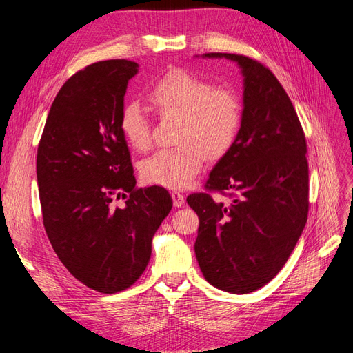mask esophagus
I'll return each mask as SVG.
<instances>
[{
	"instance_id": "34e87169",
	"label": "esophagus",
	"mask_w": 353,
	"mask_h": 353,
	"mask_svg": "<svg viewBox=\"0 0 353 353\" xmlns=\"http://www.w3.org/2000/svg\"><path fill=\"white\" fill-rule=\"evenodd\" d=\"M172 200H174V206L175 208H181L185 203V197L183 193H179V191H172Z\"/></svg>"
}]
</instances>
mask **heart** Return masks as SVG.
I'll list each match as a JSON object with an SVG mask.
<instances>
[{"label": "heart", "instance_id": "1", "mask_svg": "<svg viewBox=\"0 0 353 353\" xmlns=\"http://www.w3.org/2000/svg\"><path fill=\"white\" fill-rule=\"evenodd\" d=\"M145 95L160 116L178 121L176 145L141 163V176L147 183L185 188L200 174L206 157L219 159L236 143L243 125V101L236 90L213 87L194 73L170 69L150 85ZM121 130L134 150H150V122L140 105H125Z\"/></svg>", "mask_w": 353, "mask_h": 353}]
</instances>
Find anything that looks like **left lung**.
Masks as SVG:
<instances>
[{
  "label": "left lung",
  "mask_w": 353,
  "mask_h": 353,
  "mask_svg": "<svg viewBox=\"0 0 353 353\" xmlns=\"http://www.w3.org/2000/svg\"><path fill=\"white\" fill-rule=\"evenodd\" d=\"M203 57L236 61L244 77L243 125L236 143L206 181L187 197L200 219L196 258L219 290H258L287 262L309 210L306 138L293 104L258 60L228 52ZM210 192L228 195V202Z\"/></svg>",
  "instance_id": "8db88e82"
}]
</instances>
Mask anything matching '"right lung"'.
Returning <instances> with one entry per match:
<instances>
[{
	"label": "right lung",
	"mask_w": 353,
	"mask_h": 353,
	"mask_svg": "<svg viewBox=\"0 0 353 353\" xmlns=\"http://www.w3.org/2000/svg\"><path fill=\"white\" fill-rule=\"evenodd\" d=\"M125 59L94 63L60 88L38 145L42 219L61 263L82 284L112 294L147 268L152 240L172 209L163 187L138 188L121 130L128 82ZM125 198L123 207L114 201Z\"/></svg>",
	"instance_id": "1"
}]
</instances>
